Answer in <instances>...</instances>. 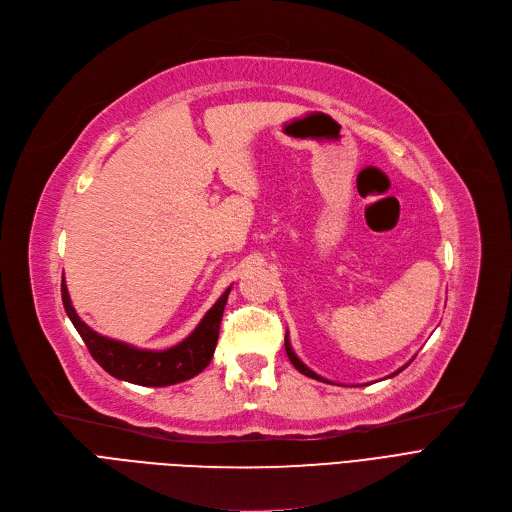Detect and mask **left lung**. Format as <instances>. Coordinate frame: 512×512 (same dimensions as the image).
I'll return each instance as SVG.
<instances>
[{
    "label": "left lung",
    "instance_id": "8db88e82",
    "mask_svg": "<svg viewBox=\"0 0 512 512\" xmlns=\"http://www.w3.org/2000/svg\"><path fill=\"white\" fill-rule=\"evenodd\" d=\"M284 346H286V355H288V359H290V363L294 365V367H297L301 373H305L307 375V378H313V380H319V382H326L324 378H321V375H317L315 371H311L297 355H294V351H292V346H290V340H288V334H286V338H284ZM407 367V365H405ZM405 367H402V369H405ZM400 371V369H398ZM398 371H394L392 375H396ZM392 375H390V378H392Z\"/></svg>",
    "mask_w": 512,
    "mask_h": 512
}]
</instances>
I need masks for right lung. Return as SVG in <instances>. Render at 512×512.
<instances>
[{
    "label": "right lung",
    "mask_w": 512,
    "mask_h": 512,
    "mask_svg": "<svg viewBox=\"0 0 512 512\" xmlns=\"http://www.w3.org/2000/svg\"><path fill=\"white\" fill-rule=\"evenodd\" d=\"M228 294L230 288L222 294L218 303L205 313L201 324L193 330L191 336H186L182 342H178L172 348H166V351H147V348H134L130 344L112 340L91 330L74 311L62 276L64 309L80 338L85 340L91 357L118 380L155 388L191 380L209 365L215 344H218L220 321L224 315Z\"/></svg>",
    "instance_id": "right-lung-1"
}]
</instances>
